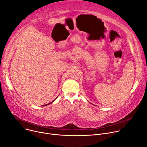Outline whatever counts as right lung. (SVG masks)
I'll return each mask as SVG.
<instances>
[{
    "label": "right lung",
    "mask_w": 147,
    "mask_h": 147,
    "mask_svg": "<svg viewBox=\"0 0 147 147\" xmlns=\"http://www.w3.org/2000/svg\"><path fill=\"white\" fill-rule=\"evenodd\" d=\"M54 100H53V101H54ZM53 101H52V102H50V103H48V104H46V105H43V106H47V105H49V104H50V103H52Z\"/></svg>",
    "instance_id": "obj_1"
}]
</instances>
